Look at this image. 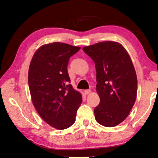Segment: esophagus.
<instances>
[{
	"label": "esophagus",
	"instance_id": "1",
	"mask_svg": "<svg viewBox=\"0 0 158 158\" xmlns=\"http://www.w3.org/2000/svg\"><path fill=\"white\" fill-rule=\"evenodd\" d=\"M90 92H91V90H90V89H88V90H84V93H85V94H89V93H90Z\"/></svg>",
	"mask_w": 158,
	"mask_h": 158
}]
</instances>
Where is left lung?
<instances>
[{
	"mask_svg": "<svg viewBox=\"0 0 158 158\" xmlns=\"http://www.w3.org/2000/svg\"><path fill=\"white\" fill-rule=\"evenodd\" d=\"M93 60L99 104L94 108L97 122L114 127L128 117L135 102L137 79L128 52L119 43L99 42L83 48Z\"/></svg>",
	"mask_w": 158,
	"mask_h": 158,
	"instance_id": "1",
	"label": "left lung"
}]
</instances>
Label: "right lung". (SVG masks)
<instances>
[{
	"label": "right lung",
	"instance_id": "obj_1",
	"mask_svg": "<svg viewBox=\"0 0 158 158\" xmlns=\"http://www.w3.org/2000/svg\"><path fill=\"white\" fill-rule=\"evenodd\" d=\"M80 50L64 43L42 45L34 53L28 72L32 103L44 121L59 130L75 122L81 94L74 90L68 73L70 57Z\"/></svg>",
	"mask_w": 158,
	"mask_h": 158
}]
</instances>
